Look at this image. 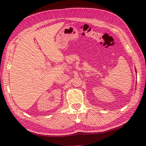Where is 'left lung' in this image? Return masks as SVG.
Returning a JSON list of instances; mask_svg holds the SVG:
<instances>
[{"instance_id": "1", "label": "left lung", "mask_w": 146, "mask_h": 146, "mask_svg": "<svg viewBox=\"0 0 146 146\" xmlns=\"http://www.w3.org/2000/svg\"><path fill=\"white\" fill-rule=\"evenodd\" d=\"M135 71H136V69H135ZM136 73H137V71H136Z\"/></svg>"}]
</instances>
